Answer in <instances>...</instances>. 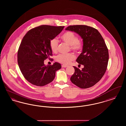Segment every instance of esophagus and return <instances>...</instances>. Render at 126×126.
Returning <instances> with one entry per match:
<instances>
[{"label": "esophagus", "instance_id": "esophagus-1", "mask_svg": "<svg viewBox=\"0 0 126 126\" xmlns=\"http://www.w3.org/2000/svg\"><path fill=\"white\" fill-rule=\"evenodd\" d=\"M67 66V65H62V67H63V68H65V67H66Z\"/></svg>", "mask_w": 126, "mask_h": 126}]
</instances>
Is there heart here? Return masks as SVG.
<instances>
[{"label": "heart", "mask_w": 126, "mask_h": 126, "mask_svg": "<svg viewBox=\"0 0 126 126\" xmlns=\"http://www.w3.org/2000/svg\"><path fill=\"white\" fill-rule=\"evenodd\" d=\"M61 40L71 46V48L75 52L80 51L83 48V44L78 40V36L73 32L67 31L61 36ZM49 45L51 50L53 52L58 51L59 42L57 39H51L49 42ZM75 56L73 53L60 54L57 57V60L63 64H68L71 61L74 60Z\"/></svg>", "instance_id": "b5f03b06"}]
</instances>
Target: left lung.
<instances>
[{
	"instance_id": "8db88e82",
	"label": "left lung",
	"mask_w": 126,
	"mask_h": 126,
	"mask_svg": "<svg viewBox=\"0 0 126 126\" xmlns=\"http://www.w3.org/2000/svg\"><path fill=\"white\" fill-rule=\"evenodd\" d=\"M66 30L76 32L83 41L82 52L76 61L84 67L80 70L74 66L75 73L70 80L79 88L91 87L101 79L106 72L109 60L108 48L100 33L93 27L75 25L68 26Z\"/></svg>"
}]
</instances>
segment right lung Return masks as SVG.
I'll return each instance as SVG.
<instances>
[{
  "label": "right lung",
  "mask_w": 126,
  "mask_h": 126,
  "mask_svg": "<svg viewBox=\"0 0 126 126\" xmlns=\"http://www.w3.org/2000/svg\"><path fill=\"white\" fill-rule=\"evenodd\" d=\"M64 26L42 25L29 30L23 37L17 52V62L24 78L33 85L42 86L51 82L61 64L46 66L44 60L52 56L49 42Z\"/></svg>",
  "instance_id": "obj_1"
}]
</instances>
